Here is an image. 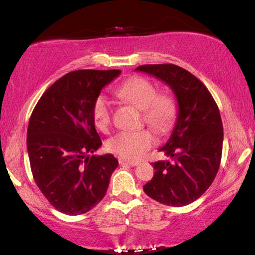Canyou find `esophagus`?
Instances as JSON below:
<instances>
[{
    "label": "esophagus",
    "instance_id": "34e87169",
    "mask_svg": "<svg viewBox=\"0 0 255 255\" xmlns=\"http://www.w3.org/2000/svg\"><path fill=\"white\" fill-rule=\"evenodd\" d=\"M120 161V165L122 166H138L139 162L137 161H130V160H125V159H120L118 160Z\"/></svg>",
    "mask_w": 255,
    "mask_h": 255
}]
</instances>
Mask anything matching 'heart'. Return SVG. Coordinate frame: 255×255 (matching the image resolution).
<instances>
[{"instance_id":"obj_1","label":"heart","mask_w":255,"mask_h":255,"mask_svg":"<svg viewBox=\"0 0 255 255\" xmlns=\"http://www.w3.org/2000/svg\"><path fill=\"white\" fill-rule=\"evenodd\" d=\"M116 94L125 102L142 110L144 122L158 134L170 130L176 116V106L173 97L158 94L155 86L144 78H132L124 82ZM111 103L104 95L97 96L93 104V117L96 127L107 132L111 124ZM154 135L149 130L120 132L109 139L107 147L122 158L140 159L154 145Z\"/></svg>"}]
</instances>
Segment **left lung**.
<instances>
[{
	"label": "left lung",
	"instance_id": "1",
	"mask_svg": "<svg viewBox=\"0 0 255 255\" xmlns=\"http://www.w3.org/2000/svg\"><path fill=\"white\" fill-rule=\"evenodd\" d=\"M135 71L167 83L179 104L172 134L159 149L170 160L152 163L155 173L142 189L169 207L190 204L211 186L221 165L224 134L217 104L207 87L180 66L142 65Z\"/></svg>",
	"mask_w": 255,
	"mask_h": 255
}]
</instances>
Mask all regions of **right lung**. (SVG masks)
I'll return each instance as SVG.
<instances>
[{
    "mask_svg": "<svg viewBox=\"0 0 255 255\" xmlns=\"http://www.w3.org/2000/svg\"><path fill=\"white\" fill-rule=\"evenodd\" d=\"M118 69H81L55 81L38 101L27 127V153L34 182L47 201L69 216L100 203L118 166L113 154L90 155L102 145L93 104Z\"/></svg>",
    "mask_w": 255,
    "mask_h": 255,
    "instance_id": "1",
    "label": "right lung"
}]
</instances>
